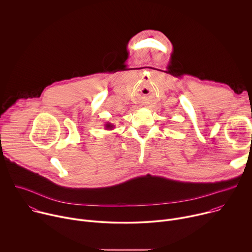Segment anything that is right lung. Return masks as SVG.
I'll use <instances>...</instances> for the list:
<instances>
[{
	"label": "right lung",
	"mask_w": 252,
	"mask_h": 252,
	"mask_svg": "<svg viewBox=\"0 0 252 252\" xmlns=\"http://www.w3.org/2000/svg\"><path fill=\"white\" fill-rule=\"evenodd\" d=\"M104 127H105V129H113L114 128V125H112L111 123H106L105 125H104Z\"/></svg>",
	"instance_id": "add662e5"
}]
</instances>
